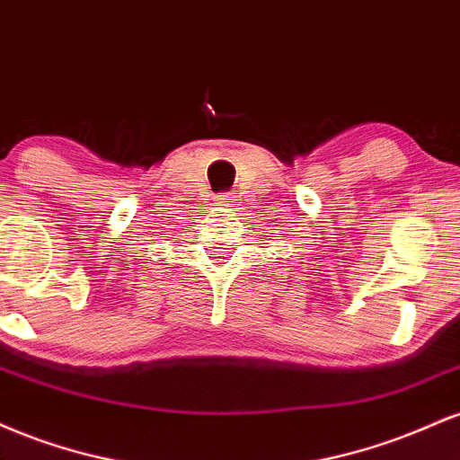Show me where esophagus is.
<instances>
[{
    "label": "esophagus",
    "mask_w": 460,
    "mask_h": 460,
    "mask_svg": "<svg viewBox=\"0 0 460 460\" xmlns=\"http://www.w3.org/2000/svg\"><path fill=\"white\" fill-rule=\"evenodd\" d=\"M234 200H235V197H234V194H229V192L218 194V197H216V203H218V205H234Z\"/></svg>",
    "instance_id": "esophagus-1"
}]
</instances>
